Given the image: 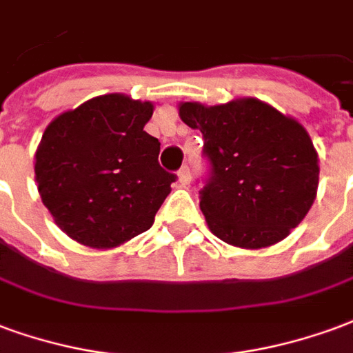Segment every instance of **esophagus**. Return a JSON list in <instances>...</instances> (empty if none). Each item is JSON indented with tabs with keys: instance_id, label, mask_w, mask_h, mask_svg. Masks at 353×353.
<instances>
[{
	"instance_id": "esophagus-1",
	"label": "esophagus",
	"mask_w": 353,
	"mask_h": 353,
	"mask_svg": "<svg viewBox=\"0 0 353 353\" xmlns=\"http://www.w3.org/2000/svg\"><path fill=\"white\" fill-rule=\"evenodd\" d=\"M190 179H192V174H190V169L184 165L179 171V182H180V184H188V182H190Z\"/></svg>"
}]
</instances>
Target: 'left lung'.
<instances>
[{"mask_svg":"<svg viewBox=\"0 0 353 353\" xmlns=\"http://www.w3.org/2000/svg\"><path fill=\"white\" fill-rule=\"evenodd\" d=\"M179 117L205 139L212 174L199 207L218 239L258 250L299 225L316 199L320 159L295 118L256 97L212 107L184 101Z\"/></svg>","mask_w":353,"mask_h":353,"instance_id":"left-lung-1","label":"left lung"}]
</instances>
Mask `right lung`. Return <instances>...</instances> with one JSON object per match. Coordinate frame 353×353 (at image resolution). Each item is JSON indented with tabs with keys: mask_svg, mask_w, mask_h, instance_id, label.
Instances as JSON below:
<instances>
[{
	"mask_svg": "<svg viewBox=\"0 0 353 353\" xmlns=\"http://www.w3.org/2000/svg\"><path fill=\"white\" fill-rule=\"evenodd\" d=\"M154 103L123 94L92 97L46 125L35 182L56 225L90 248H117L150 230L174 174L158 163L145 131Z\"/></svg>",
	"mask_w": 353,
	"mask_h": 353,
	"instance_id": "right-lung-1",
	"label": "right lung"
}]
</instances>
